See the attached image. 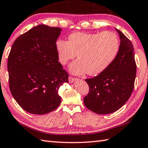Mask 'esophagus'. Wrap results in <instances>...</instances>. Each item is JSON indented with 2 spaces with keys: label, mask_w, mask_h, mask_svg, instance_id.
I'll use <instances>...</instances> for the list:
<instances>
[{
  "label": "esophagus",
  "mask_w": 148,
  "mask_h": 148,
  "mask_svg": "<svg viewBox=\"0 0 148 148\" xmlns=\"http://www.w3.org/2000/svg\"><path fill=\"white\" fill-rule=\"evenodd\" d=\"M76 80H77V78H75V77H72L71 76L69 77V82H70V83H71V82H74L75 81H76Z\"/></svg>",
  "instance_id": "1"
}]
</instances>
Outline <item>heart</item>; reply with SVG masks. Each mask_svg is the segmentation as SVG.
<instances>
[{
	"instance_id": "obj_1",
	"label": "heart",
	"mask_w": 148,
	"mask_h": 148,
	"mask_svg": "<svg viewBox=\"0 0 148 148\" xmlns=\"http://www.w3.org/2000/svg\"><path fill=\"white\" fill-rule=\"evenodd\" d=\"M68 40H58L56 49L59 61L63 65L75 58L77 54L79 60L70 66V71L75 74L86 72L94 76L101 73L114 60L120 47V39L112 32H74Z\"/></svg>"
}]
</instances>
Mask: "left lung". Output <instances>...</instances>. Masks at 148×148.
<instances>
[{
  "label": "left lung",
  "instance_id": "left-lung-1",
  "mask_svg": "<svg viewBox=\"0 0 148 148\" xmlns=\"http://www.w3.org/2000/svg\"><path fill=\"white\" fill-rule=\"evenodd\" d=\"M120 38V50L110 66L101 73L85 81L89 92L84 97L86 108L99 114L112 113L131 95L136 78V64L131 41L116 29Z\"/></svg>",
  "mask_w": 148,
  "mask_h": 148
}]
</instances>
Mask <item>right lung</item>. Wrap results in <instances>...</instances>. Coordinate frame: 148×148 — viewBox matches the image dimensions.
Wrapping results in <instances>:
<instances>
[{
	"instance_id": "1",
	"label": "right lung",
	"mask_w": 148,
	"mask_h": 148,
	"mask_svg": "<svg viewBox=\"0 0 148 148\" xmlns=\"http://www.w3.org/2000/svg\"><path fill=\"white\" fill-rule=\"evenodd\" d=\"M62 29L40 25L19 36L8 58L10 90L23 109L51 112L60 105L59 88L68 73L58 62L56 42Z\"/></svg>"
}]
</instances>
